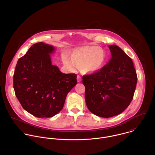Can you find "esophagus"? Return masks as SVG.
<instances>
[{"label": "esophagus", "mask_w": 155, "mask_h": 155, "mask_svg": "<svg viewBox=\"0 0 155 155\" xmlns=\"http://www.w3.org/2000/svg\"><path fill=\"white\" fill-rule=\"evenodd\" d=\"M77 80H78V82H80L81 81V77L79 76V75H78L77 76Z\"/></svg>", "instance_id": "1"}]
</instances>
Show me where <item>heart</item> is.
I'll return each mask as SVG.
<instances>
[{
    "instance_id": "b5f03b06",
    "label": "heart",
    "mask_w": 155,
    "mask_h": 155,
    "mask_svg": "<svg viewBox=\"0 0 155 155\" xmlns=\"http://www.w3.org/2000/svg\"><path fill=\"white\" fill-rule=\"evenodd\" d=\"M107 55L102 48L94 46H84L75 49L71 54V60L66 55L63 61L70 69L75 68L76 64H81V69L88 73L99 70L104 64Z\"/></svg>"
}]
</instances>
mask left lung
Instances as JSON below:
<instances>
[{
  "label": "left lung",
  "mask_w": 155,
  "mask_h": 155,
  "mask_svg": "<svg viewBox=\"0 0 155 155\" xmlns=\"http://www.w3.org/2000/svg\"><path fill=\"white\" fill-rule=\"evenodd\" d=\"M111 57L100 70L85 74V101L89 110L110 117L125 110L133 100L137 76L131 58L116 45H110Z\"/></svg>",
  "instance_id": "obj_1"
}]
</instances>
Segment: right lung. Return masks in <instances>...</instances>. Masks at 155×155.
<instances>
[{
    "label": "right lung",
    "mask_w": 155,
    "mask_h": 155,
    "mask_svg": "<svg viewBox=\"0 0 155 155\" xmlns=\"http://www.w3.org/2000/svg\"><path fill=\"white\" fill-rule=\"evenodd\" d=\"M54 48L32 45L20 58L14 74L15 94L22 108L37 117H51L62 110L67 95L77 84L75 73L65 74L51 64Z\"/></svg>",
    "instance_id": "obj_1"
}]
</instances>
